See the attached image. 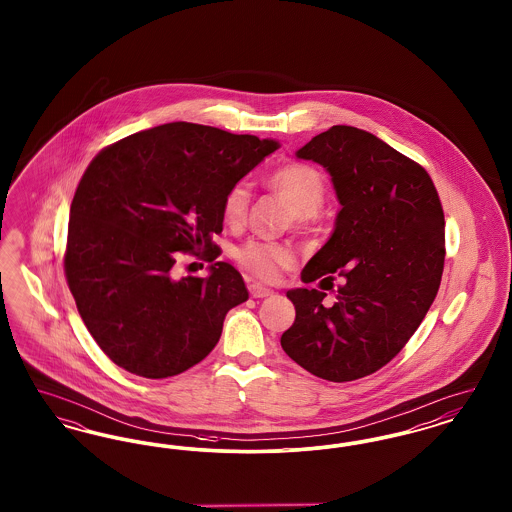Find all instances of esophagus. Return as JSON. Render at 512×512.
Here are the masks:
<instances>
[{
  "instance_id": "1",
  "label": "esophagus",
  "mask_w": 512,
  "mask_h": 512,
  "mask_svg": "<svg viewBox=\"0 0 512 512\" xmlns=\"http://www.w3.org/2000/svg\"><path fill=\"white\" fill-rule=\"evenodd\" d=\"M249 293H251V297H255V299H263V297H268V295H272V290L267 288V286H263V284H251L249 286Z\"/></svg>"
}]
</instances>
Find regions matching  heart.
<instances>
[{"mask_svg":"<svg viewBox=\"0 0 512 512\" xmlns=\"http://www.w3.org/2000/svg\"><path fill=\"white\" fill-rule=\"evenodd\" d=\"M268 186L280 195L293 215L309 219L317 213L324 201L326 186L322 174L311 165L290 163L268 174ZM249 203V190L244 182L232 186L224 197L222 211L230 224H240ZM238 263L263 280H274L284 268L292 267L295 255L288 245L249 242L236 251Z\"/></svg>","mask_w":512,"mask_h":512,"instance_id":"heart-1","label":"heart"}]
</instances>
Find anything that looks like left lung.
Returning a JSON list of instances; mask_svg holds the SVG:
<instances>
[{"mask_svg":"<svg viewBox=\"0 0 512 512\" xmlns=\"http://www.w3.org/2000/svg\"><path fill=\"white\" fill-rule=\"evenodd\" d=\"M330 174L341 209L332 236L301 270L311 284L341 276L336 301L295 288V322L282 349L330 382L388 365L438 295L445 220L432 178L374 134L338 124L295 151Z\"/></svg>","mask_w":512,"mask_h":512,"instance_id":"left-lung-1","label":"left lung"}]
</instances>
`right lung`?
I'll list each match as a JSON object with an SVG mask.
<instances>
[{
  "label": "right lung",
  "mask_w": 512,
  "mask_h": 512,
  "mask_svg": "<svg viewBox=\"0 0 512 512\" xmlns=\"http://www.w3.org/2000/svg\"><path fill=\"white\" fill-rule=\"evenodd\" d=\"M280 147L194 122H167L103 149L69 217L65 276L101 351L144 378L203 361L226 313L247 301L242 274L217 261L228 190ZM180 250L209 260L207 279L176 277Z\"/></svg>",
  "instance_id": "add662e5"
}]
</instances>
